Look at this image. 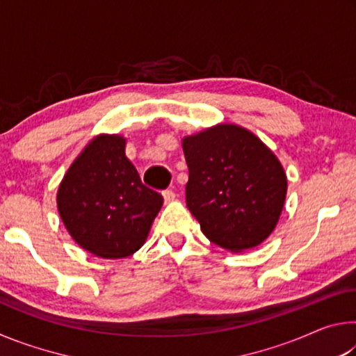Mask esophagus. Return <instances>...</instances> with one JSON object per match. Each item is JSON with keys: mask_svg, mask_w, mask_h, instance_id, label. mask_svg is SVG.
<instances>
[{"mask_svg": "<svg viewBox=\"0 0 356 356\" xmlns=\"http://www.w3.org/2000/svg\"><path fill=\"white\" fill-rule=\"evenodd\" d=\"M163 200H165V202H171V201H174V200H176V193H174L172 190H166V191H163Z\"/></svg>", "mask_w": 356, "mask_h": 356, "instance_id": "1", "label": "esophagus"}]
</instances>
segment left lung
Returning a JSON list of instances; mask_svg holds the SVG:
<instances>
[{
    "label": "left lung",
    "instance_id": "1",
    "mask_svg": "<svg viewBox=\"0 0 356 356\" xmlns=\"http://www.w3.org/2000/svg\"><path fill=\"white\" fill-rule=\"evenodd\" d=\"M186 206L210 242L231 252L261 245L286 202L287 177L272 150L252 131L218 124L182 140Z\"/></svg>",
    "mask_w": 356,
    "mask_h": 356
}]
</instances>
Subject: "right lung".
<instances>
[{
	"label": "right lung",
	"instance_id": "add662e5",
	"mask_svg": "<svg viewBox=\"0 0 356 356\" xmlns=\"http://www.w3.org/2000/svg\"><path fill=\"white\" fill-rule=\"evenodd\" d=\"M125 144L120 135L92 138L64 174L56 195L72 238L102 259H122L140 250L163 206L161 195L141 184Z\"/></svg>",
	"mask_w": 356,
	"mask_h": 356
}]
</instances>
